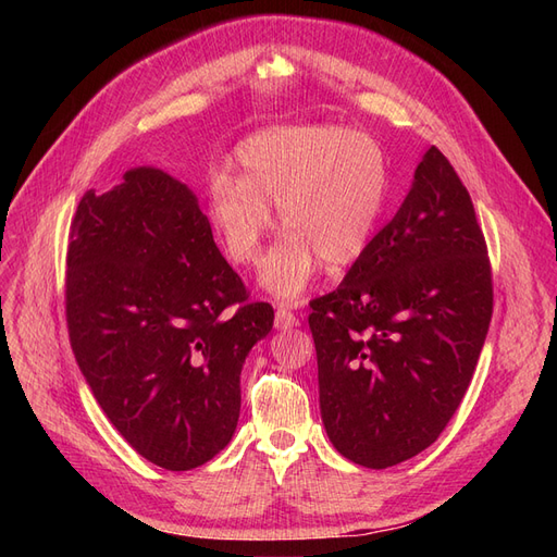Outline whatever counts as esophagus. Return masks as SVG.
<instances>
[{
    "label": "esophagus",
    "instance_id": "34e87169",
    "mask_svg": "<svg viewBox=\"0 0 557 557\" xmlns=\"http://www.w3.org/2000/svg\"><path fill=\"white\" fill-rule=\"evenodd\" d=\"M274 323H276V330H293V327L299 325V318H297L293 311L278 307V309H276Z\"/></svg>",
    "mask_w": 557,
    "mask_h": 557
}]
</instances>
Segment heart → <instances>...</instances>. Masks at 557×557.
<instances>
[{"label": "heart", "mask_w": 557, "mask_h": 557, "mask_svg": "<svg viewBox=\"0 0 557 557\" xmlns=\"http://www.w3.org/2000/svg\"><path fill=\"white\" fill-rule=\"evenodd\" d=\"M239 178L209 181V218L234 264H256L278 209L285 237L267 252L260 285L283 301L307 293L320 264L342 272L374 237L387 195L376 139L336 125H293L252 134L237 148Z\"/></svg>", "instance_id": "1"}]
</instances>
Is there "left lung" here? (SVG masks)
<instances>
[{
	"mask_svg": "<svg viewBox=\"0 0 557 557\" xmlns=\"http://www.w3.org/2000/svg\"><path fill=\"white\" fill-rule=\"evenodd\" d=\"M311 309L332 446L385 469L434 444L474 376L493 315L483 232L440 148L418 162L399 211L339 288Z\"/></svg>",
	"mask_w": 557,
	"mask_h": 557,
	"instance_id": "8db88e82",
	"label": "left lung"
}]
</instances>
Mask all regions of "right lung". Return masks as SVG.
<instances>
[{
    "label": "right lung",
    "mask_w": 557,
    "mask_h": 557,
    "mask_svg": "<svg viewBox=\"0 0 557 557\" xmlns=\"http://www.w3.org/2000/svg\"><path fill=\"white\" fill-rule=\"evenodd\" d=\"M246 299L197 195L158 166L78 201L66 252L72 350L111 425L148 462L188 471L230 444L242 367L274 325L272 307ZM230 306L238 311L225 314Z\"/></svg>",
    "instance_id": "right-lung-1"
}]
</instances>
